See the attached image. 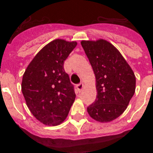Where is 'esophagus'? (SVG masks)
Here are the masks:
<instances>
[{
    "instance_id": "34e87169",
    "label": "esophagus",
    "mask_w": 153,
    "mask_h": 153,
    "mask_svg": "<svg viewBox=\"0 0 153 153\" xmlns=\"http://www.w3.org/2000/svg\"><path fill=\"white\" fill-rule=\"evenodd\" d=\"M76 87H77V89H78V91H79V92H81L82 90V89H83V87H84L83 83L78 84V85H77V86H76Z\"/></svg>"
}]
</instances>
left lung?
I'll return each mask as SVG.
<instances>
[{"label": "left lung", "mask_w": 153, "mask_h": 153, "mask_svg": "<svg viewBox=\"0 0 153 153\" xmlns=\"http://www.w3.org/2000/svg\"><path fill=\"white\" fill-rule=\"evenodd\" d=\"M96 78V100L87 107L90 116L109 122L123 114L135 93L133 70L117 49L106 40L81 42Z\"/></svg>", "instance_id": "left-lung-1"}]
</instances>
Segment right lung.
I'll return each instance as SVG.
<instances>
[{"instance_id":"1","label":"right lung","mask_w":153,"mask_h":153,"mask_svg":"<svg viewBox=\"0 0 153 153\" xmlns=\"http://www.w3.org/2000/svg\"><path fill=\"white\" fill-rule=\"evenodd\" d=\"M76 45L74 41L53 40L38 52L23 75L21 89L27 107L44 125L62 123L74 103V85L63 64Z\"/></svg>"}]
</instances>
